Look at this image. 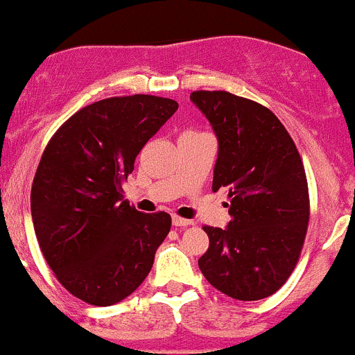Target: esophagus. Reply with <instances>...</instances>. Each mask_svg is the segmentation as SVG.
<instances>
[{"label":"esophagus","instance_id":"1","mask_svg":"<svg viewBox=\"0 0 355 355\" xmlns=\"http://www.w3.org/2000/svg\"><path fill=\"white\" fill-rule=\"evenodd\" d=\"M173 224L176 225V227H186V225H191L193 222L188 220V218H182V217H178V215H173Z\"/></svg>","mask_w":355,"mask_h":355}]
</instances>
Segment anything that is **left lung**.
I'll use <instances>...</instances> for the list:
<instances>
[{
	"mask_svg": "<svg viewBox=\"0 0 355 355\" xmlns=\"http://www.w3.org/2000/svg\"><path fill=\"white\" fill-rule=\"evenodd\" d=\"M189 98L218 141L211 189H225L231 198L227 227H203L210 246L198 266L229 297L265 299L286 284L308 231L309 195L301 155L265 105L220 90H198Z\"/></svg>",
	"mask_w": 355,
	"mask_h": 355,
	"instance_id": "8db88e82",
	"label": "left lung"
}]
</instances>
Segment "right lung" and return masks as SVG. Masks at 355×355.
<instances>
[{"mask_svg":"<svg viewBox=\"0 0 355 355\" xmlns=\"http://www.w3.org/2000/svg\"><path fill=\"white\" fill-rule=\"evenodd\" d=\"M176 111L173 98H104L73 114L42 153L31 193L35 236L56 279L89 304L137 291L171 231L169 214L124 202L121 182Z\"/></svg>","mask_w":355,"mask_h":355,"instance_id":"right-lung-1","label":"right lung"}]
</instances>
